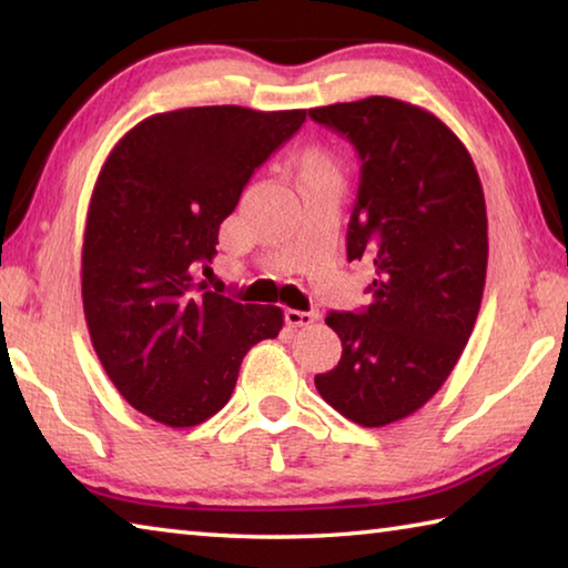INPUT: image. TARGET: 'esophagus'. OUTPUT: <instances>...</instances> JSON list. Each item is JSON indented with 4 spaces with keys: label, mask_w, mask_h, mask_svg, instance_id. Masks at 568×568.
I'll use <instances>...</instances> for the list:
<instances>
[{
    "label": "esophagus",
    "mask_w": 568,
    "mask_h": 568,
    "mask_svg": "<svg viewBox=\"0 0 568 568\" xmlns=\"http://www.w3.org/2000/svg\"><path fill=\"white\" fill-rule=\"evenodd\" d=\"M315 321H318V313L313 311H293V307L285 311V323L291 325V328H311Z\"/></svg>",
    "instance_id": "obj_1"
}]
</instances>
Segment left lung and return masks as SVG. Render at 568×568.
I'll use <instances>...</instances> for the list:
<instances>
[{"mask_svg": "<svg viewBox=\"0 0 568 568\" xmlns=\"http://www.w3.org/2000/svg\"><path fill=\"white\" fill-rule=\"evenodd\" d=\"M311 118L358 150L348 261L376 267L371 305L325 318L343 355L315 388L341 416L381 428L426 406L470 338L488 263L484 187L456 132L418 104L373 94Z\"/></svg>", "mask_w": 568, "mask_h": 568, "instance_id": "1", "label": "left lung"}]
</instances>
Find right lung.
Here are the masks:
<instances>
[{
    "mask_svg": "<svg viewBox=\"0 0 568 568\" xmlns=\"http://www.w3.org/2000/svg\"><path fill=\"white\" fill-rule=\"evenodd\" d=\"M305 114L237 104L150 114L104 160L82 240L84 321L120 396L162 426L215 416L245 353L283 331L281 307L235 303L192 275L210 271L220 223Z\"/></svg>",
    "mask_w": 568,
    "mask_h": 568,
    "instance_id": "1",
    "label": "right lung"
}]
</instances>
